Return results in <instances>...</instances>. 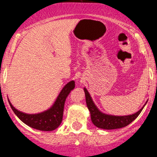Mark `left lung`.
Here are the masks:
<instances>
[{
	"label": "left lung",
	"mask_w": 157,
	"mask_h": 157,
	"mask_svg": "<svg viewBox=\"0 0 157 157\" xmlns=\"http://www.w3.org/2000/svg\"><path fill=\"white\" fill-rule=\"evenodd\" d=\"M86 96V102L87 108L90 112V116H91L92 122L93 123L95 126L99 128L106 130L118 129V128H124L128 125L130 123L132 122L134 120L137 118V117L140 115L141 111L143 110L144 107L145 106L146 103L144 105V106L137 112L131 115H109V114L104 113L101 112L96 104L93 102L90 93L87 91L86 87L83 88Z\"/></svg>",
	"instance_id": "1"
}]
</instances>
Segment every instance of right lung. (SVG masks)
<instances>
[{
    "label": "right lung",
    "instance_id": "right-lung-1",
    "mask_svg": "<svg viewBox=\"0 0 157 157\" xmlns=\"http://www.w3.org/2000/svg\"><path fill=\"white\" fill-rule=\"evenodd\" d=\"M74 87L75 82L74 80L68 82L60 92L55 102L50 108L36 114H27L20 112L12 105L8 98L7 99L11 109L15 115L24 124L39 131H51L56 129L61 124L62 121L64 102L69 93L71 90H74Z\"/></svg>",
    "mask_w": 157,
    "mask_h": 157
}]
</instances>
